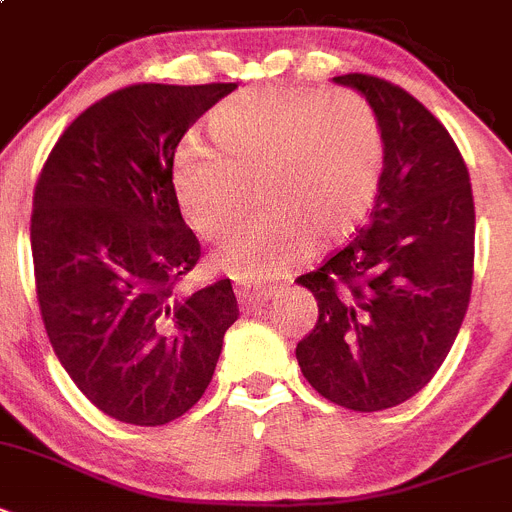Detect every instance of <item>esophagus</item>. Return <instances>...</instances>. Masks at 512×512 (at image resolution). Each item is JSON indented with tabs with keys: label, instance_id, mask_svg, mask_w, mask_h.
I'll return each instance as SVG.
<instances>
[{
	"label": "esophagus",
	"instance_id": "esophagus-1",
	"mask_svg": "<svg viewBox=\"0 0 512 512\" xmlns=\"http://www.w3.org/2000/svg\"><path fill=\"white\" fill-rule=\"evenodd\" d=\"M236 297H238V304H241V307L256 309V307H261V304H266L271 297H274V289H271V287H251V284H238Z\"/></svg>",
	"mask_w": 512,
	"mask_h": 512
}]
</instances>
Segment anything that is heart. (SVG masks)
Instances as JSON below:
<instances>
[{
    "label": "heart",
    "mask_w": 512,
    "mask_h": 512,
    "mask_svg": "<svg viewBox=\"0 0 512 512\" xmlns=\"http://www.w3.org/2000/svg\"><path fill=\"white\" fill-rule=\"evenodd\" d=\"M210 131L215 142L190 131L177 144L172 185L192 231L215 241L246 213L256 182L264 210L213 253L236 279L289 274L317 238L345 236L381 185V119L350 88H246L210 114Z\"/></svg>",
    "instance_id": "heart-1"
}]
</instances>
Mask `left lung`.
<instances>
[{"instance_id": "obj_1", "label": "left lung", "mask_w": 512, "mask_h": 512, "mask_svg": "<svg viewBox=\"0 0 512 512\" xmlns=\"http://www.w3.org/2000/svg\"><path fill=\"white\" fill-rule=\"evenodd\" d=\"M373 103L386 162L368 225L299 276L320 317L297 345L304 378L350 411L409 401L452 350L475 274L470 172L442 121L393 83L337 75Z\"/></svg>"}]
</instances>
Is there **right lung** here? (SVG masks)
<instances>
[{"mask_svg": "<svg viewBox=\"0 0 512 512\" xmlns=\"http://www.w3.org/2000/svg\"><path fill=\"white\" fill-rule=\"evenodd\" d=\"M236 83H137L60 134L32 198L42 322L83 396L111 419L162 426L210 386L238 320L231 279L177 292L200 241L172 185L175 149Z\"/></svg>", "mask_w": 512, "mask_h": 512, "instance_id": "1", "label": "right lung"}]
</instances>
